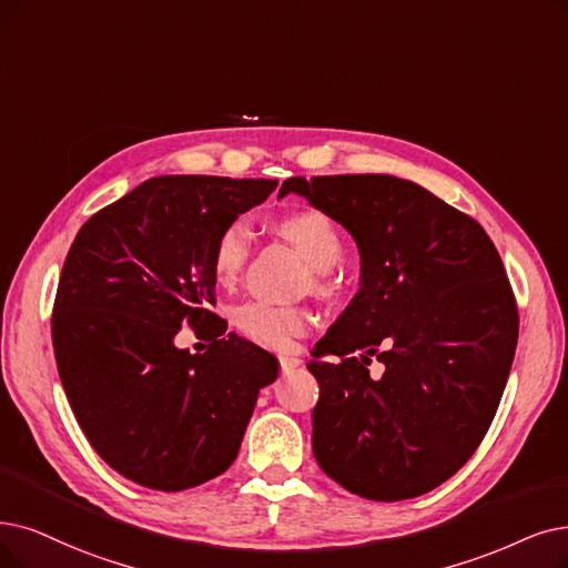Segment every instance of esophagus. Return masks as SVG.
<instances>
[{
    "mask_svg": "<svg viewBox=\"0 0 568 568\" xmlns=\"http://www.w3.org/2000/svg\"><path fill=\"white\" fill-rule=\"evenodd\" d=\"M301 366V358H298V354H282L280 356V371L286 375V373H291L293 368H298Z\"/></svg>",
    "mask_w": 568,
    "mask_h": 568,
    "instance_id": "1",
    "label": "esophagus"
}]
</instances>
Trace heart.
<instances>
[{
	"label": "heart",
	"mask_w": 568,
	"mask_h": 568,
	"mask_svg": "<svg viewBox=\"0 0 568 568\" xmlns=\"http://www.w3.org/2000/svg\"><path fill=\"white\" fill-rule=\"evenodd\" d=\"M277 231L298 246L316 272V286H324L328 270L343 258V240L335 223L322 212L305 210L280 219ZM248 246H252V233L246 223L233 221L219 231L210 254L212 275L219 284H233L242 275ZM312 314L305 307H280L263 301L242 303L233 312V324L246 339L275 349L291 347L293 339L312 328Z\"/></svg>",
	"instance_id": "heart-1"
}]
</instances>
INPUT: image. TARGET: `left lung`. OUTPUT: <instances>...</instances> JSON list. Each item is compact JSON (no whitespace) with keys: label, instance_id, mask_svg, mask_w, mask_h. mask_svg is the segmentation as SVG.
<instances>
[{"label":"left lung","instance_id":"left-lung-1","mask_svg":"<svg viewBox=\"0 0 568 568\" xmlns=\"http://www.w3.org/2000/svg\"><path fill=\"white\" fill-rule=\"evenodd\" d=\"M286 193L343 223L361 252V288L307 363L322 389L316 464L371 501L436 489L483 443L513 366L519 314L501 256L473 216L398 176H293Z\"/></svg>","mask_w":568,"mask_h":568}]
</instances>
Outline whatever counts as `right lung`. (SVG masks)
I'll use <instances>...</instances> for the list:
<instances>
[{
	"label": "right lung",
	"mask_w": 568,
	"mask_h": 568,
	"mask_svg": "<svg viewBox=\"0 0 568 568\" xmlns=\"http://www.w3.org/2000/svg\"><path fill=\"white\" fill-rule=\"evenodd\" d=\"M272 179L153 176L95 212L64 258L51 335L72 413L98 455L155 491L235 462L277 358L214 312L212 244L275 191ZM181 327L209 349L173 347Z\"/></svg>",
	"instance_id": "add662e5"
}]
</instances>
